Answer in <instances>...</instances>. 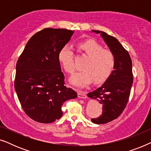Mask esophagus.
<instances>
[{"instance_id":"esophagus-1","label":"esophagus","mask_w":151,"mask_h":151,"mask_svg":"<svg viewBox=\"0 0 151 151\" xmlns=\"http://www.w3.org/2000/svg\"><path fill=\"white\" fill-rule=\"evenodd\" d=\"M78 98H82V99H86L87 98V96H86V93L83 91H78Z\"/></svg>"}]
</instances>
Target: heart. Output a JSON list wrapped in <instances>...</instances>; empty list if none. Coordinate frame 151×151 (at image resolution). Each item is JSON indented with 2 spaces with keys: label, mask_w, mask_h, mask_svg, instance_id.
<instances>
[{
  "label": "heart",
  "mask_w": 151,
  "mask_h": 151,
  "mask_svg": "<svg viewBox=\"0 0 151 151\" xmlns=\"http://www.w3.org/2000/svg\"><path fill=\"white\" fill-rule=\"evenodd\" d=\"M79 46L88 60L83 66V71L77 72L70 78V83L78 87H84L93 81L96 84L104 82L114 69V55L93 40L80 42ZM58 58L68 73H74L76 66L73 62V48L71 45H66L61 49Z\"/></svg>",
  "instance_id": "1"
}]
</instances>
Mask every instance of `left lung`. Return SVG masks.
<instances>
[{"instance_id": "1", "label": "left lung", "mask_w": 151, "mask_h": 151, "mask_svg": "<svg viewBox=\"0 0 151 151\" xmlns=\"http://www.w3.org/2000/svg\"><path fill=\"white\" fill-rule=\"evenodd\" d=\"M100 34L115 58L114 69L100 87L87 94L88 98L102 104V113L98 118L91 119L96 124H106L118 117L129 100L133 76L132 61L128 51L114 37L104 32L91 30Z\"/></svg>"}]
</instances>
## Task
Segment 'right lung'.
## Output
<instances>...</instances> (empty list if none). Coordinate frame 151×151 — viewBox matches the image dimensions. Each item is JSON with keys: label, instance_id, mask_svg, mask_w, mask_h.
Listing matches in <instances>:
<instances>
[{"label": "right lung", "instance_id": "right-lung-1", "mask_svg": "<svg viewBox=\"0 0 151 151\" xmlns=\"http://www.w3.org/2000/svg\"><path fill=\"white\" fill-rule=\"evenodd\" d=\"M73 31L46 28L27 43L16 67L14 87L27 115L40 123H52L63 116L61 106L77 93L65 84L58 54Z\"/></svg>", "mask_w": 151, "mask_h": 151}]
</instances>
